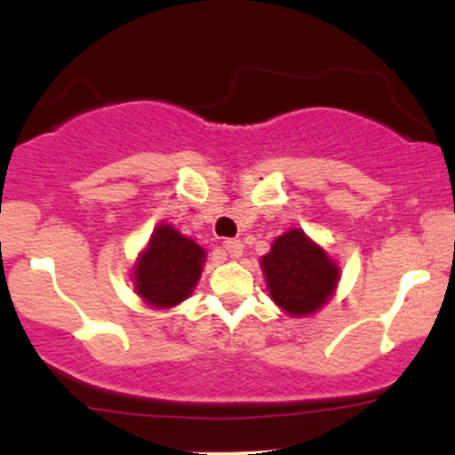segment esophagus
I'll return each mask as SVG.
<instances>
[{
    "label": "esophagus",
    "instance_id": "obj_1",
    "mask_svg": "<svg viewBox=\"0 0 455 455\" xmlns=\"http://www.w3.org/2000/svg\"><path fill=\"white\" fill-rule=\"evenodd\" d=\"M224 250H227V254L231 259H239L243 254V243L239 239H227L224 242Z\"/></svg>",
    "mask_w": 455,
    "mask_h": 455
}]
</instances>
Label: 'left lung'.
Wrapping results in <instances>:
<instances>
[{"mask_svg":"<svg viewBox=\"0 0 455 455\" xmlns=\"http://www.w3.org/2000/svg\"><path fill=\"white\" fill-rule=\"evenodd\" d=\"M269 297L293 318L316 315L331 299L340 282V267L301 228L275 237L260 259Z\"/></svg>","mask_w":455,"mask_h":455,"instance_id":"8db88e82","label":"left lung"}]
</instances>
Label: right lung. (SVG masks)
<instances>
[{
  "instance_id": "right-lung-1",
  "label": "right lung",
  "mask_w": 455,
  "mask_h": 455,
  "mask_svg": "<svg viewBox=\"0 0 455 455\" xmlns=\"http://www.w3.org/2000/svg\"><path fill=\"white\" fill-rule=\"evenodd\" d=\"M205 254L195 239L160 222L132 267L134 291L154 310L180 306L196 289Z\"/></svg>"
}]
</instances>
